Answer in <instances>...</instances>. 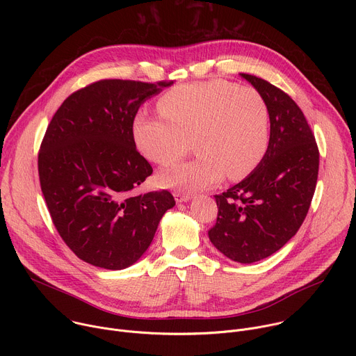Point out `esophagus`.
<instances>
[{"label": "esophagus", "mask_w": 356, "mask_h": 356, "mask_svg": "<svg viewBox=\"0 0 356 356\" xmlns=\"http://www.w3.org/2000/svg\"><path fill=\"white\" fill-rule=\"evenodd\" d=\"M175 198L177 202H184L188 201L191 198V195L188 193H181V191H175Z\"/></svg>", "instance_id": "obj_1"}]
</instances>
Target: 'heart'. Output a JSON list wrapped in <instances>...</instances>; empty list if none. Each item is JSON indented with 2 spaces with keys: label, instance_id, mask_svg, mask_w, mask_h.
Listing matches in <instances>:
<instances>
[{
  "label": "heart",
  "instance_id": "1",
  "mask_svg": "<svg viewBox=\"0 0 356 356\" xmlns=\"http://www.w3.org/2000/svg\"><path fill=\"white\" fill-rule=\"evenodd\" d=\"M162 117L140 114L134 121V140L140 154L161 166L194 161L161 172L168 187L191 191L220 181L225 175L241 180L262 162L270 135V114L264 95L253 87L227 80L176 86L165 92Z\"/></svg>",
  "mask_w": 356,
  "mask_h": 356
}]
</instances>
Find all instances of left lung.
Instances as JSON below:
<instances>
[{
    "label": "left lung",
    "instance_id": "obj_1",
    "mask_svg": "<svg viewBox=\"0 0 356 356\" xmlns=\"http://www.w3.org/2000/svg\"><path fill=\"white\" fill-rule=\"evenodd\" d=\"M265 98L270 114L268 150L246 179L216 194L218 217L209 231L227 258L253 264L296 235L316 191L320 152L294 99L269 81L241 73Z\"/></svg>",
    "mask_w": 356,
    "mask_h": 356
}]
</instances>
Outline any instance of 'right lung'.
<instances>
[{
    "label": "right lung",
    "instance_id": "right-lung-1",
    "mask_svg": "<svg viewBox=\"0 0 356 356\" xmlns=\"http://www.w3.org/2000/svg\"><path fill=\"white\" fill-rule=\"evenodd\" d=\"M170 84L99 80L70 94L47 125L40 188L60 238L90 265L135 264L176 204L168 190L135 193L154 169L136 149L134 120L145 99Z\"/></svg>",
    "mask_w": 356,
    "mask_h": 356
}]
</instances>
